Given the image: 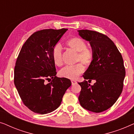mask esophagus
<instances>
[{"instance_id": "34e87169", "label": "esophagus", "mask_w": 134, "mask_h": 134, "mask_svg": "<svg viewBox=\"0 0 134 134\" xmlns=\"http://www.w3.org/2000/svg\"><path fill=\"white\" fill-rule=\"evenodd\" d=\"M77 82L76 81H75V80H71V83H72V85H75V84H76Z\"/></svg>"}]
</instances>
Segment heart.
Listing matches in <instances>:
<instances>
[{"label": "heart", "instance_id": "b5f03b06", "mask_svg": "<svg viewBox=\"0 0 134 134\" xmlns=\"http://www.w3.org/2000/svg\"><path fill=\"white\" fill-rule=\"evenodd\" d=\"M67 45L73 50L78 52L76 61L80 62L83 65H88L93 59V51L90 48H87V44L83 40L79 38H71L67 41ZM52 59L57 66L63 65L62 48L60 44H57L53 48L52 52ZM84 71V67L81 63L75 65H68L60 71L59 74L62 77L75 80Z\"/></svg>", "mask_w": 134, "mask_h": 134}]
</instances>
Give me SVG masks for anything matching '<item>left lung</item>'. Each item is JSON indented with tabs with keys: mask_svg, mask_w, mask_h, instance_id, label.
Segmentation results:
<instances>
[{
	"mask_svg": "<svg viewBox=\"0 0 134 134\" xmlns=\"http://www.w3.org/2000/svg\"><path fill=\"white\" fill-rule=\"evenodd\" d=\"M89 41L93 59L83 76L79 100L83 109L100 113L111 107L121 94L126 76L123 59L114 43L105 35L88 30H77ZM95 80L90 86L86 80Z\"/></svg>",
	"mask_w": 134,
	"mask_h": 134,
	"instance_id": "1",
	"label": "left lung"
}]
</instances>
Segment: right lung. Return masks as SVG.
<instances>
[{"instance_id":"1","label":"right lung","mask_w":134,"mask_h":134,"mask_svg":"<svg viewBox=\"0 0 134 134\" xmlns=\"http://www.w3.org/2000/svg\"><path fill=\"white\" fill-rule=\"evenodd\" d=\"M67 29H45L29 37L22 47L16 62L14 82L24 105L40 114L54 111L61 104L71 80L56 76L53 48ZM53 80L46 84L45 80Z\"/></svg>"}]
</instances>
